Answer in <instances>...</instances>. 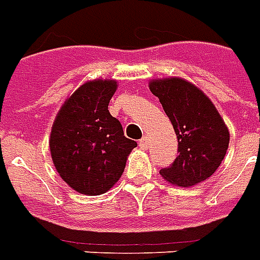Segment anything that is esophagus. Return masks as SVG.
Segmentation results:
<instances>
[{
	"mask_svg": "<svg viewBox=\"0 0 260 260\" xmlns=\"http://www.w3.org/2000/svg\"><path fill=\"white\" fill-rule=\"evenodd\" d=\"M138 144H140V147H141L143 149H147L148 148V138L143 137L141 140H140V143Z\"/></svg>",
	"mask_w": 260,
	"mask_h": 260,
	"instance_id": "1",
	"label": "esophagus"
}]
</instances>
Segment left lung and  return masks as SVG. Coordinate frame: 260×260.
<instances>
[{"label":"left lung","instance_id":"1","mask_svg":"<svg viewBox=\"0 0 260 260\" xmlns=\"http://www.w3.org/2000/svg\"><path fill=\"white\" fill-rule=\"evenodd\" d=\"M173 124L179 141V155L160 176L170 184L191 187L205 181L224 159L230 133L213 102L205 92L181 77L149 81Z\"/></svg>","mask_w":260,"mask_h":260}]
</instances>
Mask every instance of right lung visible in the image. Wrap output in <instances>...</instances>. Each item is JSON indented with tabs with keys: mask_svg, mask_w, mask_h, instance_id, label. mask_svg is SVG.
<instances>
[{
	"mask_svg": "<svg viewBox=\"0 0 260 260\" xmlns=\"http://www.w3.org/2000/svg\"><path fill=\"white\" fill-rule=\"evenodd\" d=\"M116 80L86 81L66 98L51 128L50 151L56 172L70 188L84 195L111 190L122 177L137 143L108 111Z\"/></svg>",
	"mask_w": 260,
	"mask_h": 260,
	"instance_id": "obj_1",
	"label": "right lung"
}]
</instances>
